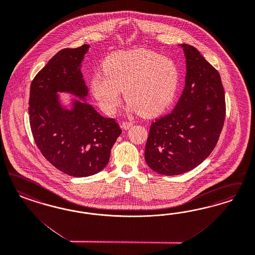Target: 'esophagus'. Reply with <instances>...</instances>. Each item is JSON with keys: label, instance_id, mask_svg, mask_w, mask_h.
Here are the masks:
<instances>
[{"label": "esophagus", "instance_id": "34e87169", "mask_svg": "<svg viewBox=\"0 0 255 255\" xmlns=\"http://www.w3.org/2000/svg\"><path fill=\"white\" fill-rule=\"evenodd\" d=\"M122 126H123V128L125 129V130H127V129H129L130 127H132V122H127V121H124L122 123Z\"/></svg>", "mask_w": 255, "mask_h": 255}]
</instances>
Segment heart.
I'll use <instances>...</instances> for the list:
<instances>
[{"label":"heart","instance_id":"heart-1","mask_svg":"<svg viewBox=\"0 0 255 255\" xmlns=\"http://www.w3.org/2000/svg\"><path fill=\"white\" fill-rule=\"evenodd\" d=\"M103 68L104 72L93 75L90 88L107 114L120 105L123 88L132 109L145 117L160 114L173 102L180 85L176 62L145 49L112 53Z\"/></svg>","mask_w":255,"mask_h":255}]
</instances>
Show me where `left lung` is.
I'll return each mask as SVG.
<instances>
[{
  "mask_svg": "<svg viewBox=\"0 0 255 255\" xmlns=\"http://www.w3.org/2000/svg\"><path fill=\"white\" fill-rule=\"evenodd\" d=\"M181 47L186 58L184 91L171 113L151 123L145 148L148 166L164 175L185 173L207 158L226 116L219 71L193 46Z\"/></svg>",
  "mask_w": 255,
  "mask_h": 255,
  "instance_id": "1",
  "label": "left lung"
}]
</instances>
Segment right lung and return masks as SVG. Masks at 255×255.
I'll list each match as a JSON object with an SVG mask.
<instances>
[{
  "label": "right lung",
  "instance_id": "right-lung-1",
  "mask_svg": "<svg viewBox=\"0 0 255 255\" xmlns=\"http://www.w3.org/2000/svg\"><path fill=\"white\" fill-rule=\"evenodd\" d=\"M89 46L63 49L32 81L29 121L37 148L53 167L73 177L93 175L104 169L122 133L115 119L104 118L88 104L74 102L62 108L56 92L85 97L88 88L80 67Z\"/></svg>",
  "mask_w": 255,
  "mask_h": 255
}]
</instances>
